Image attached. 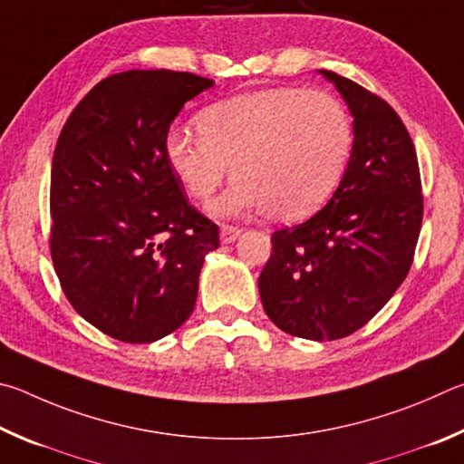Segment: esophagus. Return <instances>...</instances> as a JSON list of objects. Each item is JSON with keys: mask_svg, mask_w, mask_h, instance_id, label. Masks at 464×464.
Masks as SVG:
<instances>
[{"mask_svg": "<svg viewBox=\"0 0 464 464\" xmlns=\"http://www.w3.org/2000/svg\"><path fill=\"white\" fill-rule=\"evenodd\" d=\"M240 227L238 226H230V224H222L219 227V240L224 242V245H230V242L237 240L240 237Z\"/></svg>", "mask_w": 464, "mask_h": 464, "instance_id": "esophagus-1", "label": "esophagus"}]
</instances>
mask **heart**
Here are the masks:
<instances>
[{"label": "heart", "instance_id": "heart-1", "mask_svg": "<svg viewBox=\"0 0 464 464\" xmlns=\"http://www.w3.org/2000/svg\"><path fill=\"white\" fill-rule=\"evenodd\" d=\"M201 138L173 130L167 159L193 199H209L232 167L234 185L211 211H265L275 222L314 214L343 181L353 154V118L338 97L304 87L234 97L198 120Z\"/></svg>", "mask_w": 464, "mask_h": 464}]
</instances>
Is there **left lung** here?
<instances>
[{
    "label": "left lung",
    "mask_w": 464,
    "mask_h": 464,
    "mask_svg": "<svg viewBox=\"0 0 464 464\" xmlns=\"http://www.w3.org/2000/svg\"><path fill=\"white\" fill-rule=\"evenodd\" d=\"M353 113L354 142L343 181L307 222L273 232L258 294L275 326L307 340L362 328L408 277L424 198L401 118L379 95L332 71Z\"/></svg>",
    "instance_id": "8db88e82"
}]
</instances>
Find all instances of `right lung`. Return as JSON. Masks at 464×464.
Returning a JSON list of instances; mask_svg holds the SVG:
<instances>
[{
	"mask_svg": "<svg viewBox=\"0 0 464 464\" xmlns=\"http://www.w3.org/2000/svg\"><path fill=\"white\" fill-rule=\"evenodd\" d=\"M214 81L124 71L97 83L63 126L51 173V255L75 312L146 344L189 318L219 230L189 206L167 159L169 128Z\"/></svg>",
	"mask_w": 464,
	"mask_h": 464,
	"instance_id": "obj_1",
	"label": "right lung"
}]
</instances>
